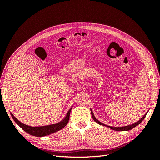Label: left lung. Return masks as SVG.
<instances>
[{
  "label": "left lung",
  "mask_w": 160,
  "mask_h": 160,
  "mask_svg": "<svg viewBox=\"0 0 160 160\" xmlns=\"http://www.w3.org/2000/svg\"><path fill=\"white\" fill-rule=\"evenodd\" d=\"M91 115H92V118H93V120L95 121V122H97L98 123H99V125H105V124H103V123H101L100 122H99V121L97 119L95 118V116H94V115H93V111H92V110L91 109ZM147 113L146 114V115H143V117L141 119H139L138 122H136V123H133V124H132V125H128V126H124V127H118V128H115V127H111V126H108V125H106V126L107 127H108V128H111V129H113V130H115V131H129V130H130V129H133V128H135V127H136L137 125H138L140 123H141L142 121L143 120V119L146 118V115H147Z\"/></svg>",
  "instance_id": "1"
}]
</instances>
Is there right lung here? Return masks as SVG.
<instances>
[{
	"instance_id": "1",
	"label": "right lung",
	"mask_w": 160,
	"mask_h": 160,
	"mask_svg": "<svg viewBox=\"0 0 160 160\" xmlns=\"http://www.w3.org/2000/svg\"><path fill=\"white\" fill-rule=\"evenodd\" d=\"M71 109L72 108L69 110L65 118L62 119L61 122L57 123L56 124H52V125H45V126H41V127L28 126V125H27L25 124L21 123V122H19V121L12 114V113H11V115L14 122H16V123L18 125H19V126H20L24 131H25L27 133H29L30 135H34V136L42 137V136H46V135L55 133L57 132V131H59L60 129H62V128H65L67 125V124L69 122Z\"/></svg>"
}]
</instances>
